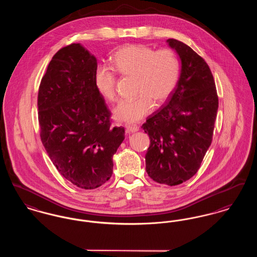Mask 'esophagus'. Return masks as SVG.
Segmentation results:
<instances>
[{
    "label": "esophagus",
    "mask_w": 257,
    "mask_h": 257,
    "mask_svg": "<svg viewBox=\"0 0 257 257\" xmlns=\"http://www.w3.org/2000/svg\"><path fill=\"white\" fill-rule=\"evenodd\" d=\"M125 130H126V133L128 134H132L135 132H138L139 131V127L138 126H133V125H125Z\"/></svg>",
    "instance_id": "esophagus-1"
}]
</instances>
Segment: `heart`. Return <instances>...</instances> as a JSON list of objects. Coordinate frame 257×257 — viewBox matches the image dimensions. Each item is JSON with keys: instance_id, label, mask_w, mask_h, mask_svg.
<instances>
[{"instance_id": "b5f03b06", "label": "heart", "mask_w": 257, "mask_h": 257, "mask_svg": "<svg viewBox=\"0 0 257 257\" xmlns=\"http://www.w3.org/2000/svg\"><path fill=\"white\" fill-rule=\"evenodd\" d=\"M115 69L126 76H136L137 97L121 100L113 110L114 119L134 124L152 110L154 101L164 103L177 86L180 76V61L174 51H155L146 45H127L112 56ZM94 84L99 94L112 101L115 98V75L105 66L98 65Z\"/></svg>"}]
</instances>
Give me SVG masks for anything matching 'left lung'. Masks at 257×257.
<instances>
[{
	"instance_id": "8db88e82",
	"label": "left lung",
	"mask_w": 257,
	"mask_h": 257,
	"mask_svg": "<svg viewBox=\"0 0 257 257\" xmlns=\"http://www.w3.org/2000/svg\"><path fill=\"white\" fill-rule=\"evenodd\" d=\"M167 42L181 61L179 80L164 108L142 128L150 139L147 174L158 183L175 186L199 169L212 143L219 99L205 61L181 41Z\"/></svg>"
}]
</instances>
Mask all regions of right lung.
<instances>
[{
  "label": "right lung",
  "instance_id": "obj_1",
  "mask_svg": "<svg viewBox=\"0 0 257 257\" xmlns=\"http://www.w3.org/2000/svg\"><path fill=\"white\" fill-rule=\"evenodd\" d=\"M97 60L80 43L58 51L38 90L40 138L61 175L86 190L112 174V156L125 138L110 127V110L96 89Z\"/></svg>",
  "mask_w": 257,
  "mask_h": 257
}]
</instances>
